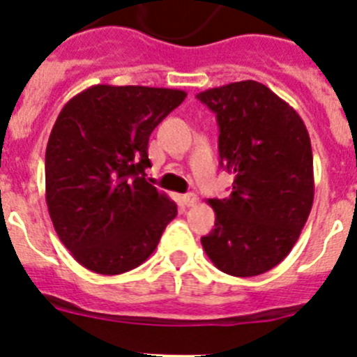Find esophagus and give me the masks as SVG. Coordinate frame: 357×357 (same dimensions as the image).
<instances>
[{"mask_svg": "<svg viewBox=\"0 0 357 357\" xmlns=\"http://www.w3.org/2000/svg\"><path fill=\"white\" fill-rule=\"evenodd\" d=\"M197 202H198V198H197V195H195V193H188V195H184V197H182V204H184L185 207H193Z\"/></svg>", "mask_w": 357, "mask_h": 357, "instance_id": "esophagus-1", "label": "esophagus"}]
</instances>
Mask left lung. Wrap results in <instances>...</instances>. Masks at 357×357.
<instances>
[{
  "label": "left lung",
  "instance_id": "1",
  "mask_svg": "<svg viewBox=\"0 0 357 357\" xmlns=\"http://www.w3.org/2000/svg\"><path fill=\"white\" fill-rule=\"evenodd\" d=\"M197 98L216 114L220 164L234 175L232 193L209 200L216 222L202 247L229 275H261L291 252L313 207L307 128L259 82H234Z\"/></svg>",
  "mask_w": 357,
  "mask_h": 357
}]
</instances>
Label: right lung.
Returning a JSON list of instances; mask_svg holds the SVG:
<instances>
[{
	"label": "right lung",
	"mask_w": 357,
	"mask_h": 357,
	"mask_svg": "<svg viewBox=\"0 0 357 357\" xmlns=\"http://www.w3.org/2000/svg\"><path fill=\"white\" fill-rule=\"evenodd\" d=\"M185 93L93 85L61 110L46 146V204L56 234L87 270L119 275L139 266L176 216L144 178L153 128Z\"/></svg>",
	"instance_id": "right-lung-1"
}]
</instances>
